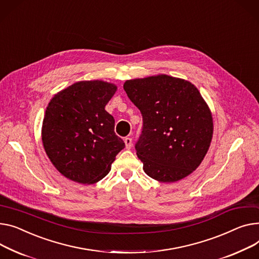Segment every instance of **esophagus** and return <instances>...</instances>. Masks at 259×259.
I'll return each instance as SVG.
<instances>
[{
	"instance_id": "esophagus-1",
	"label": "esophagus",
	"mask_w": 259,
	"mask_h": 259,
	"mask_svg": "<svg viewBox=\"0 0 259 259\" xmlns=\"http://www.w3.org/2000/svg\"><path fill=\"white\" fill-rule=\"evenodd\" d=\"M124 142H125L126 149H131V147H132V139H131V137H126Z\"/></svg>"
}]
</instances>
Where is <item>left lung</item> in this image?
<instances>
[{
    "label": "left lung",
    "instance_id": "8db88e82",
    "mask_svg": "<svg viewBox=\"0 0 259 259\" xmlns=\"http://www.w3.org/2000/svg\"><path fill=\"white\" fill-rule=\"evenodd\" d=\"M124 90L144 119L135 149L145 173L164 183L192 174L213 134L211 110L196 86L161 74L127 80Z\"/></svg>",
    "mask_w": 259,
    "mask_h": 259
}]
</instances>
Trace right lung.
Segmentation results:
<instances>
[{"mask_svg":"<svg viewBox=\"0 0 259 259\" xmlns=\"http://www.w3.org/2000/svg\"><path fill=\"white\" fill-rule=\"evenodd\" d=\"M116 90L106 81H78L51 99L41 141L51 162L67 179L81 184L102 180L124 149L114 118L105 110Z\"/></svg>","mask_w":259,"mask_h":259,"instance_id":"obj_1","label":"right lung"}]
</instances>
